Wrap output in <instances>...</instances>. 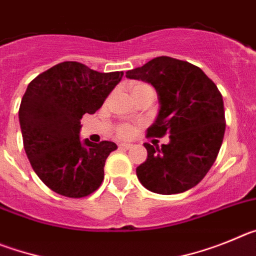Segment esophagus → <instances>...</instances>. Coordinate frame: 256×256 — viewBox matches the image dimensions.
I'll list each match as a JSON object with an SVG mask.
<instances>
[{"instance_id":"1","label":"esophagus","mask_w":256,"mask_h":256,"mask_svg":"<svg viewBox=\"0 0 256 256\" xmlns=\"http://www.w3.org/2000/svg\"><path fill=\"white\" fill-rule=\"evenodd\" d=\"M133 144H119V148H123V150H130V148H132Z\"/></svg>"}]
</instances>
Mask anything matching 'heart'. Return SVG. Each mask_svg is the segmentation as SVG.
Instances as JSON below:
<instances>
[{"mask_svg":"<svg viewBox=\"0 0 256 256\" xmlns=\"http://www.w3.org/2000/svg\"><path fill=\"white\" fill-rule=\"evenodd\" d=\"M144 87H148V84H144V83H136V84H133L132 87V94L136 91H138V90H141V88ZM116 136L118 137H120V138H128V137H130V136L133 134V132H134V128H133L130 124H126V123H123V124H119V126H116Z\"/></svg>","mask_w":256,"mask_h":256,"instance_id":"b5f03b06","label":"heart"}]
</instances>
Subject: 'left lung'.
<instances>
[{
	"mask_svg": "<svg viewBox=\"0 0 256 256\" xmlns=\"http://www.w3.org/2000/svg\"><path fill=\"white\" fill-rule=\"evenodd\" d=\"M126 78L150 83L158 92L159 114L148 137L169 134V144H144L148 159L136 173L142 186L160 195L180 194L206 176L220 150L226 130L223 97L198 66L160 56Z\"/></svg>",
	"mask_w": 256,
	"mask_h": 256,
	"instance_id": "obj_1",
	"label": "left lung"
}]
</instances>
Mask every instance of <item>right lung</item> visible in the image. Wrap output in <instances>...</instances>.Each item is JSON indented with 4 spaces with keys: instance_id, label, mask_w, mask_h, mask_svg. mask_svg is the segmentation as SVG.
I'll list each match as a JSON object with an SVG mask.
<instances>
[{
    "instance_id": "1",
    "label": "right lung",
    "mask_w": 256,
    "mask_h": 256,
    "mask_svg": "<svg viewBox=\"0 0 256 256\" xmlns=\"http://www.w3.org/2000/svg\"><path fill=\"white\" fill-rule=\"evenodd\" d=\"M122 76L64 61L28 84L19 108L24 150L40 180L58 195L84 198L101 186L106 159L118 146L82 141L80 119L102 106Z\"/></svg>"
}]
</instances>
